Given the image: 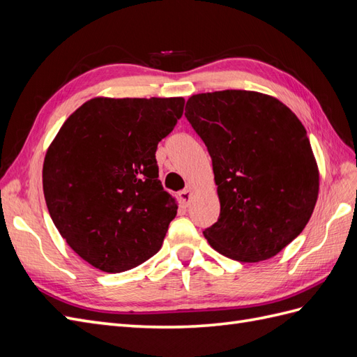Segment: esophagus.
I'll return each mask as SVG.
<instances>
[{
    "mask_svg": "<svg viewBox=\"0 0 357 357\" xmlns=\"http://www.w3.org/2000/svg\"><path fill=\"white\" fill-rule=\"evenodd\" d=\"M192 197H193V190L189 189V188L185 189V190H181V192L178 193V198H180V201L183 202V205H189Z\"/></svg>",
    "mask_w": 357,
    "mask_h": 357,
    "instance_id": "esophagus-1",
    "label": "esophagus"
}]
</instances>
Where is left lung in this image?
I'll list each match as a JSON object with an SVG mask.
<instances>
[{
    "label": "left lung",
    "instance_id": "8db88e82",
    "mask_svg": "<svg viewBox=\"0 0 357 357\" xmlns=\"http://www.w3.org/2000/svg\"><path fill=\"white\" fill-rule=\"evenodd\" d=\"M189 123L208 149L220 215L208 244L238 262L275 256L305 228L319 197V168L304 125L271 95H192Z\"/></svg>",
    "mask_w": 357,
    "mask_h": 357
}]
</instances>
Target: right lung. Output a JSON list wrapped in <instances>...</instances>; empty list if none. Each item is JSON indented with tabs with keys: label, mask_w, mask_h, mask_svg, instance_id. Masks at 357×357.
<instances>
[{
	"label": "right lung",
	"mask_w": 357,
	"mask_h": 357,
	"mask_svg": "<svg viewBox=\"0 0 357 357\" xmlns=\"http://www.w3.org/2000/svg\"><path fill=\"white\" fill-rule=\"evenodd\" d=\"M185 100L96 96L50 143L43 190L61 236L83 261L123 273L156 255L177 201L158 180L156 149Z\"/></svg>",
	"instance_id": "1"
}]
</instances>
